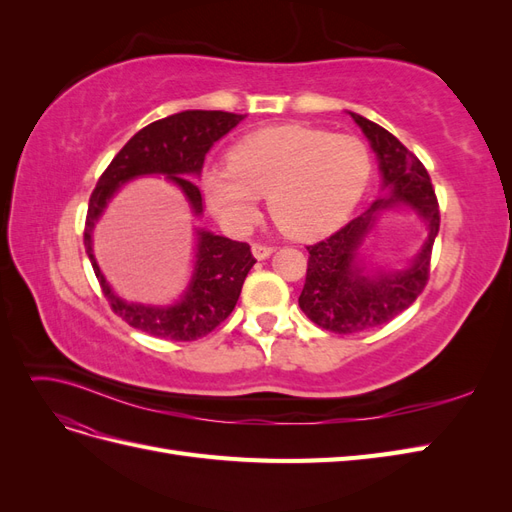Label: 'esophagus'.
<instances>
[{
	"label": "esophagus",
	"instance_id": "esophagus-1",
	"mask_svg": "<svg viewBox=\"0 0 512 512\" xmlns=\"http://www.w3.org/2000/svg\"><path fill=\"white\" fill-rule=\"evenodd\" d=\"M273 252H275L273 245H267V243H252V254H254L258 260L269 258Z\"/></svg>",
	"mask_w": 512,
	"mask_h": 512
}]
</instances>
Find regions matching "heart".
<instances>
[{
	"label": "heart",
	"mask_w": 512,
	"mask_h": 512,
	"mask_svg": "<svg viewBox=\"0 0 512 512\" xmlns=\"http://www.w3.org/2000/svg\"><path fill=\"white\" fill-rule=\"evenodd\" d=\"M228 168L203 175V190L220 218H254L267 196L273 222L294 239L335 230L359 203L371 173L369 151L356 136L307 126H275L243 136L228 151Z\"/></svg>",
	"instance_id": "b5f03b06"
}]
</instances>
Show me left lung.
<instances>
[{"label": "left lung", "mask_w": 512, "mask_h": 512, "mask_svg": "<svg viewBox=\"0 0 512 512\" xmlns=\"http://www.w3.org/2000/svg\"><path fill=\"white\" fill-rule=\"evenodd\" d=\"M350 115L376 151L386 192L331 237L307 245L309 260L299 305L320 329L337 335L382 327L416 301L427 286L431 247L440 230L438 198L423 162L389 130L356 113ZM397 204L422 215L428 241L408 270L369 274L360 265L358 250L377 213Z\"/></svg>", "instance_id": "obj_1"}]
</instances>
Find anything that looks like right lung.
Segmentation results:
<instances>
[{
  "instance_id": "obj_1",
  "label": "right lung",
  "mask_w": 512,
  "mask_h": 512,
  "mask_svg": "<svg viewBox=\"0 0 512 512\" xmlns=\"http://www.w3.org/2000/svg\"><path fill=\"white\" fill-rule=\"evenodd\" d=\"M243 117L224 111H183L153 121L121 147L98 179L96 190L91 192L83 232L85 250L106 301L130 327L160 339L194 342L211 333L235 309L245 277L256 262L247 243L198 230L196 267L188 290L175 305L151 307L119 299L106 284L91 250V232L121 183L143 175H166L179 185L194 213H203V194L192 177L203 170L205 156L213 143L220 141Z\"/></svg>"
}]
</instances>
